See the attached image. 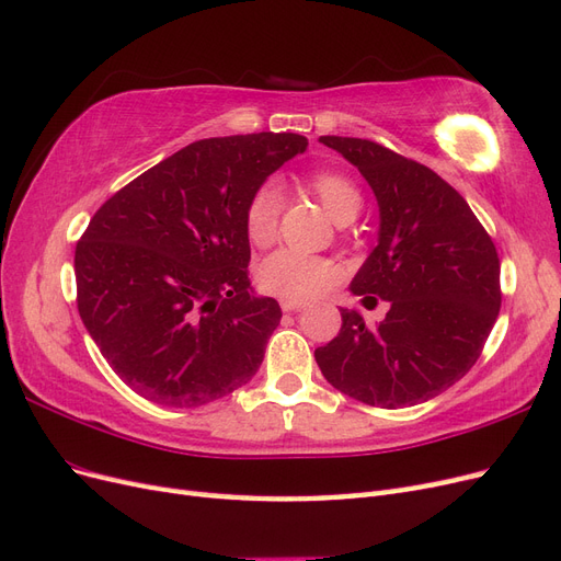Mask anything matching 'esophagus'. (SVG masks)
<instances>
[{
  "label": "esophagus",
  "mask_w": 561,
  "mask_h": 561,
  "mask_svg": "<svg viewBox=\"0 0 561 561\" xmlns=\"http://www.w3.org/2000/svg\"><path fill=\"white\" fill-rule=\"evenodd\" d=\"M304 307H307V301H297V299H280V309H283L285 313H290V311H301Z\"/></svg>",
  "instance_id": "esophagus-1"
}]
</instances>
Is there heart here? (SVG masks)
<instances>
[{
  "label": "heart",
  "mask_w": 561,
  "mask_h": 561,
  "mask_svg": "<svg viewBox=\"0 0 561 561\" xmlns=\"http://www.w3.org/2000/svg\"><path fill=\"white\" fill-rule=\"evenodd\" d=\"M309 190L320 198L336 225L353 222L363 208L360 190L342 173H313L309 178ZM280 203L283 192L276 180H266L248 198L243 225L248 239L254 245L264 248L276 239ZM339 276H342V268L332 260L293 248H280L271 252L257 268V280L266 293L297 301H307L330 290Z\"/></svg>",
  "instance_id": "heart-1"
}]
</instances>
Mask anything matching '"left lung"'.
I'll return each instance as SVG.
<instances>
[{"instance_id": "left-lung-1", "label": "left lung", "mask_w": 561, "mask_h": 561, "mask_svg": "<svg viewBox=\"0 0 561 561\" xmlns=\"http://www.w3.org/2000/svg\"><path fill=\"white\" fill-rule=\"evenodd\" d=\"M358 168L379 206L377 245L351 280L365 307L388 313L369 328L342 311V330L316 348L336 390L396 410L443 393L478 363L501 309V262L466 198L431 168L377 142L322 135ZM375 294V298H369Z\"/></svg>"}]
</instances>
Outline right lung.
<instances>
[{
    "instance_id": "obj_1",
    "label": "right lung",
    "mask_w": 561,
    "mask_h": 561,
    "mask_svg": "<svg viewBox=\"0 0 561 561\" xmlns=\"http://www.w3.org/2000/svg\"><path fill=\"white\" fill-rule=\"evenodd\" d=\"M297 133L186 145L100 208L75 252L77 307L135 393L201 407L248 383L280 322L248 278V198L304 154Z\"/></svg>"
}]
</instances>
